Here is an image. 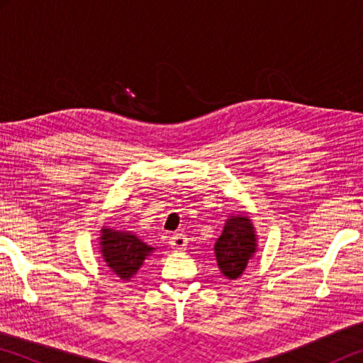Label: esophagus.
Segmentation results:
<instances>
[{
    "label": "esophagus",
    "mask_w": 363,
    "mask_h": 363,
    "mask_svg": "<svg viewBox=\"0 0 363 363\" xmlns=\"http://www.w3.org/2000/svg\"><path fill=\"white\" fill-rule=\"evenodd\" d=\"M169 245H171V248L176 250V251L186 250L187 238L184 237L182 233H174V235H171V238H169Z\"/></svg>",
    "instance_id": "1"
}]
</instances>
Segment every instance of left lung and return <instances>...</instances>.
<instances>
[{
    "label": "left lung",
    "instance_id": "1",
    "mask_svg": "<svg viewBox=\"0 0 363 363\" xmlns=\"http://www.w3.org/2000/svg\"><path fill=\"white\" fill-rule=\"evenodd\" d=\"M256 250V237L247 216L227 219L223 235L214 245L218 266L227 279H238Z\"/></svg>",
    "mask_w": 363,
    "mask_h": 363
}]
</instances>
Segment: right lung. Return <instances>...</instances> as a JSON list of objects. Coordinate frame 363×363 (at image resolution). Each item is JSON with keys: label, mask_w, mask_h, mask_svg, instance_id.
<instances>
[{"label": "right lung", "mask_w": 363, "mask_h": 363, "mask_svg": "<svg viewBox=\"0 0 363 363\" xmlns=\"http://www.w3.org/2000/svg\"><path fill=\"white\" fill-rule=\"evenodd\" d=\"M101 245L107 266L123 280H130L143 266L145 256L153 251L133 233L110 229H102Z\"/></svg>", "instance_id": "right-lung-1"}]
</instances>
